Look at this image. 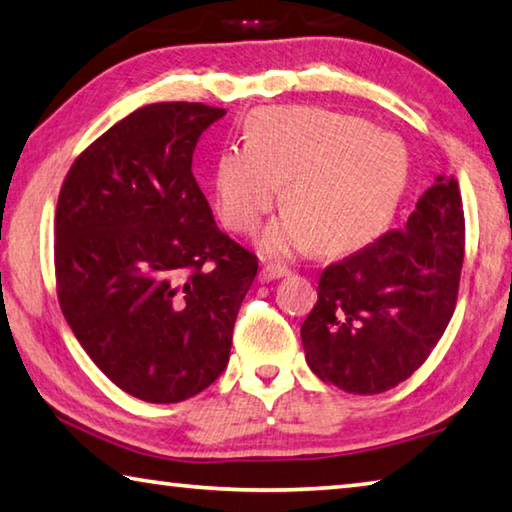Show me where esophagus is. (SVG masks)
Returning a JSON list of instances; mask_svg holds the SVG:
<instances>
[{
  "mask_svg": "<svg viewBox=\"0 0 512 512\" xmlns=\"http://www.w3.org/2000/svg\"><path fill=\"white\" fill-rule=\"evenodd\" d=\"M287 273H289V266H284V264H264L262 271H259V280L271 282V280H277V277H282Z\"/></svg>",
  "mask_w": 512,
  "mask_h": 512,
  "instance_id": "34e87169",
  "label": "esophagus"
}]
</instances>
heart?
I'll return each instance as SVG.
<instances>
[{
  "instance_id": "obj_1",
  "label": "heart",
  "mask_w": 512,
  "mask_h": 512,
  "mask_svg": "<svg viewBox=\"0 0 512 512\" xmlns=\"http://www.w3.org/2000/svg\"><path fill=\"white\" fill-rule=\"evenodd\" d=\"M409 173L404 144L368 121L314 108H266L248 121L246 144L216 160L214 203L235 232L255 230L280 198L291 210L259 237L268 255L316 246L336 253L384 228Z\"/></svg>"
}]
</instances>
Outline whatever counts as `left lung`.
Listing matches in <instances>:
<instances>
[{"label":"left lung","instance_id":"1","mask_svg":"<svg viewBox=\"0 0 512 512\" xmlns=\"http://www.w3.org/2000/svg\"><path fill=\"white\" fill-rule=\"evenodd\" d=\"M463 253L461 189L454 176H438L402 230L320 273L318 300L300 327L309 368L354 395L409 379L454 316Z\"/></svg>","mask_w":512,"mask_h":512}]
</instances>
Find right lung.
<instances>
[{
    "instance_id": "right-lung-1",
    "label": "right lung",
    "mask_w": 512,
    "mask_h": 512,
    "mask_svg": "<svg viewBox=\"0 0 512 512\" xmlns=\"http://www.w3.org/2000/svg\"><path fill=\"white\" fill-rule=\"evenodd\" d=\"M223 115L189 101L144 106L94 140L60 187V309L103 375L151 404L219 379L257 275L192 173L198 137Z\"/></svg>"
}]
</instances>
